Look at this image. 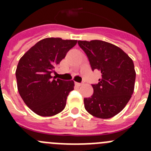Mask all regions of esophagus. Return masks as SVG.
Here are the masks:
<instances>
[{
    "label": "esophagus",
    "mask_w": 151,
    "mask_h": 151,
    "mask_svg": "<svg viewBox=\"0 0 151 151\" xmlns=\"http://www.w3.org/2000/svg\"><path fill=\"white\" fill-rule=\"evenodd\" d=\"M75 84L77 86H81V85H82V83H79V82H75Z\"/></svg>",
    "instance_id": "34e87169"
}]
</instances>
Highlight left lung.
Instances as JSON below:
<instances>
[{
  "instance_id": "1",
  "label": "left lung",
  "mask_w": 151,
  "mask_h": 151,
  "mask_svg": "<svg viewBox=\"0 0 151 151\" xmlns=\"http://www.w3.org/2000/svg\"><path fill=\"white\" fill-rule=\"evenodd\" d=\"M92 71L101 73L94 93L84 98L85 110L94 116L109 119L118 114L132 95L136 73L132 60L114 45L100 40L78 41Z\"/></svg>"
}]
</instances>
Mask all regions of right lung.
Wrapping results in <instances>:
<instances>
[{"label":"right lung","mask_w":151,"mask_h":151,"mask_svg":"<svg viewBox=\"0 0 151 151\" xmlns=\"http://www.w3.org/2000/svg\"><path fill=\"white\" fill-rule=\"evenodd\" d=\"M76 40L47 38L32 47L19 61L16 78L19 93L26 105L38 115L51 116L66 104L74 82L53 76L55 69Z\"/></svg>","instance_id":"add662e5"}]
</instances>
